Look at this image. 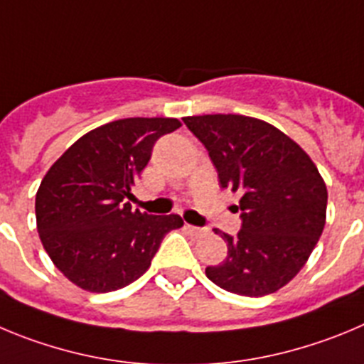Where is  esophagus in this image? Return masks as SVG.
I'll return each instance as SVG.
<instances>
[{
	"label": "esophagus",
	"instance_id": "34e87169",
	"mask_svg": "<svg viewBox=\"0 0 364 364\" xmlns=\"http://www.w3.org/2000/svg\"><path fill=\"white\" fill-rule=\"evenodd\" d=\"M186 230L190 232L192 235H196V237H201V235L206 234V228H199V227H192V225H185Z\"/></svg>",
	"mask_w": 364,
	"mask_h": 364
}]
</instances>
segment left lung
I'll return each instance as SVG.
<instances>
[{
	"label": "left lung",
	"instance_id": "left-lung-1",
	"mask_svg": "<svg viewBox=\"0 0 364 364\" xmlns=\"http://www.w3.org/2000/svg\"><path fill=\"white\" fill-rule=\"evenodd\" d=\"M208 150L219 185L239 192L241 230L221 234L225 261L206 277L227 292L261 297L292 281L326 221V185L309 154L270 123L239 114L183 117Z\"/></svg>",
	"mask_w": 364,
	"mask_h": 364
}]
</instances>
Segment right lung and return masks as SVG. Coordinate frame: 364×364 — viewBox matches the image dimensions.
I'll return each instance as SVG.
<instances>
[{"instance_id":"add662e5","label":"right lung","mask_w":364,"mask_h":364,"mask_svg":"<svg viewBox=\"0 0 364 364\" xmlns=\"http://www.w3.org/2000/svg\"><path fill=\"white\" fill-rule=\"evenodd\" d=\"M174 117H127L81 136L50 166L36 194L45 250L67 279L88 292H112L141 277L178 214L132 210L136 178Z\"/></svg>"}]
</instances>
